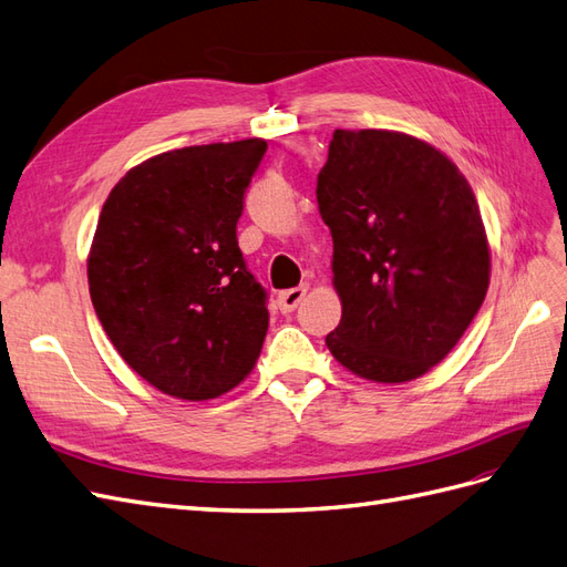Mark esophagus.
Segmentation results:
<instances>
[{
    "instance_id": "34e87169",
    "label": "esophagus",
    "mask_w": 567,
    "mask_h": 567,
    "mask_svg": "<svg viewBox=\"0 0 567 567\" xmlns=\"http://www.w3.org/2000/svg\"><path fill=\"white\" fill-rule=\"evenodd\" d=\"M307 285H299V287H292V289H285V292H280L278 295V307H280V311L282 313H289V311H295L299 303H301V299L307 297Z\"/></svg>"
}]
</instances>
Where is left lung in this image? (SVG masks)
Returning a JSON list of instances; mask_svg holds the SVG:
<instances>
[{
  "instance_id": "left-lung-1",
  "label": "left lung",
  "mask_w": 567,
  "mask_h": 567,
  "mask_svg": "<svg viewBox=\"0 0 567 567\" xmlns=\"http://www.w3.org/2000/svg\"><path fill=\"white\" fill-rule=\"evenodd\" d=\"M316 198L342 301L330 354L373 383L441 364L491 280L482 213L457 165L410 134L336 128Z\"/></svg>"
}]
</instances>
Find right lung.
Wrapping results in <instances>:
<instances>
[{
	"label": "right lung",
	"instance_id": "1",
	"mask_svg": "<svg viewBox=\"0 0 567 567\" xmlns=\"http://www.w3.org/2000/svg\"><path fill=\"white\" fill-rule=\"evenodd\" d=\"M264 138L188 145L114 184L89 254V289L114 350L179 400H213L256 367L266 289L237 244Z\"/></svg>",
	"mask_w": 567,
	"mask_h": 567
}]
</instances>
